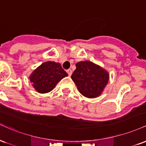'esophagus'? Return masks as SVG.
<instances>
[{
	"mask_svg": "<svg viewBox=\"0 0 146 146\" xmlns=\"http://www.w3.org/2000/svg\"><path fill=\"white\" fill-rule=\"evenodd\" d=\"M66 72H67L68 75H69V76H71V74H72V71H71V69H68V70H66Z\"/></svg>",
	"mask_w": 146,
	"mask_h": 146,
	"instance_id": "34e87169",
	"label": "esophagus"
}]
</instances>
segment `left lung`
Returning <instances> with one entry per match:
<instances>
[{
    "label": "left lung",
    "instance_id": "left-lung-1",
    "mask_svg": "<svg viewBox=\"0 0 146 146\" xmlns=\"http://www.w3.org/2000/svg\"><path fill=\"white\" fill-rule=\"evenodd\" d=\"M71 75L80 93L88 98L101 95L106 86L109 75L104 69L90 61L80 62Z\"/></svg>",
    "mask_w": 146,
    "mask_h": 146
}]
</instances>
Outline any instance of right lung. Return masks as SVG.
Masks as SVG:
<instances>
[{
    "label": "right lung",
    "instance_id": "obj_1",
    "mask_svg": "<svg viewBox=\"0 0 146 146\" xmlns=\"http://www.w3.org/2000/svg\"><path fill=\"white\" fill-rule=\"evenodd\" d=\"M68 76L59 63L46 62L33 72L30 81L38 93H45L53 89L62 79Z\"/></svg>",
    "mask_w": 146,
    "mask_h": 146
}]
</instances>
